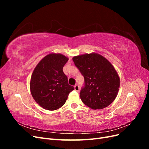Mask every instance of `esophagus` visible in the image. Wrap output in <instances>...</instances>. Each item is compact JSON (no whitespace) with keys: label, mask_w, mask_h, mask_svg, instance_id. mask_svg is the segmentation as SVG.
<instances>
[{"label":"esophagus","mask_w":149,"mask_h":149,"mask_svg":"<svg viewBox=\"0 0 149 149\" xmlns=\"http://www.w3.org/2000/svg\"><path fill=\"white\" fill-rule=\"evenodd\" d=\"M74 90L76 91H79V87L78 84L74 85Z\"/></svg>","instance_id":"1"}]
</instances>
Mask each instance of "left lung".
I'll use <instances>...</instances> for the list:
<instances>
[{
    "label": "left lung",
    "mask_w": 149,
    "mask_h": 149,
    "mask_svg": "<svg viewBox=\"0 0 149 149\" xmlns=\"http://www.w3.org/2000/svg\"><path fill=\"white\" fill-rule=\"evenodd\" d=\"M84 83L79 96L93 109H101L114 101L119 91L120 79L114 68L104 57L97 53L73 58Z\"/></svg>",
    "instance_id": "8db88e82"
}]
</instances>
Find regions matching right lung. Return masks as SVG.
Segmentation results:
<instances>
[{
	"label": "right lung",
	"mask_w": 149,
	"mask_h": 149,
	"mask_svg": "<svg viewBox=\"0 0 149 149\" xmlns=\"http://www.w3.org/2000/svg\"><path fill=\"white\" fill-rule=\"evenodd\" d=\"M68 61V58L61 54L52 53L44 57L35 67L30 80L31 94L44 109H59L74 89L63 71Z\"/></svg>",
	"instance_id": "right-lung-1"
}]
</instances>
